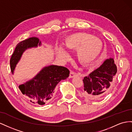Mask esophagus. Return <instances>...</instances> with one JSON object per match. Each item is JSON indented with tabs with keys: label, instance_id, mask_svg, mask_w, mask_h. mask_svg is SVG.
<instances>
[{
	"label": "esophagus",
	"instance_id": "obj_1",
	"mask_svg": "<svg viewBox=\"0 0 132 132\" xmlns=\"http://www.w3.org/2000/svg\"><path fill=\"white\" fill-rule=\"evenodd\" d=\"M76 75H77V73L73 72V71H71L70 73V76H69V78H72L74 76H76Z\"/></svg>",
	"mask_w": 132,
	"mask_h": 132
}]
</instances>
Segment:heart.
I'll list each match as a JSON object with an SVG mask.
<instances>
[{"instance_id":"obj_1","label":"heart","mask_w":132,"mask_h":132,"mask_svg":"<svg viewBox=\"0 0 132 132\" xmlns=\"http://www.w3.org/2000/svg\"><path fill=\"white\" fill-rule=\"evenodd\" d=\"M64 47L66 49H76V56L81 63L87 64L95 60L98 54L101 44L97 37L88 34L77 32L67 36L65 39ZM56 52L58 57H65L66 52L61 46H56Z\"/></svg>"}]
</instances>
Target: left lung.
<instances>
[{
    "mask_svg": "<svg viewBox=\"0 0 132 132\" xmlns=\"http://www.w3.org/2000/svg\"><path fill=\"white\" fill-rule=\"evenodd\" d=\"M117 72L114 60L110 58L105 60L100 67L84 77L82 96L89 100L102 98L111 90Z\"/></svg>",
    "mask_w": 132,
    "mask_h": 132,
    "instance_id": "left-lung-1",
    "label": "left lung"
}]
</instances>
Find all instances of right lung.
Returning a JSON list of instances; mask_svg holds the SVG:
<instances>
[{
  "label": "right lung",
  "instance_id": "add662e5",
  "mask_svg": "<svg viewBox=\"0 0 132 132\" xmlns=\"http://www.w3.org/2000/svg\"><path fill=\"white\" fill-rule=\"evenodd\" d=\"M40 46L41 42L36 37H30L18 43L10 60V69L13 73L16 64L23 52L29 48ZM66 67L50 65L45 67L39 73L24 84L19 86L21 93L33 104L44 105L50 101L54 96L56 85L69 76Z\"/></svg>",
  "mask_w": 132,
  "mask_h": 132
}]
</instances>
